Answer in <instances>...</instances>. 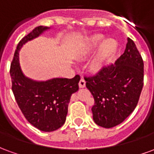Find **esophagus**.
I'll use <instances>...</instances> for the list:
<instances>
[{
	"label": "esophagus",
	"mask_w": 154,
	"mask_h": 154,
	"mask_svg": "<svg viewBox=\"0 0 154 154\" xmlns=\"http://www.w3.org/2000/svg\"><path fill=\"white\" fill-rule=\"evenodd\" d=\"M86 86V82L84 79H81L80 82H79V87L80 88H84Z\"/></svg>",
	"instance_id": "obj_1"
}]
</instances>
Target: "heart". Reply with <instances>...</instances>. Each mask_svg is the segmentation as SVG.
<instances>
[{"instance_id":"1","label":"heart","mask_w":154,"mask_h":154,"mask_svg":"<svg viewBox=\"0 0 154 154\" xmlns=\"http://www.w3.org/2000/svg\"><path fill=\"white\" fill-rule=\"evenodd\" d=\"M99 47L98 54L92 62V67L95 69H98L102 66L104 61L116 50V45L112 41H106V37L102 35H91L84 41L81 53L83 56H87L97 50Z\"/></svg>"}]
</instances>
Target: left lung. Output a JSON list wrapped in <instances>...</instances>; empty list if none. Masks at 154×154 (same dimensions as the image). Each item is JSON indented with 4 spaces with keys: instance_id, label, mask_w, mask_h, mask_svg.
<instances>
[{
    "instance_id": "1",
    "label": "left lung",
    "mask_w": 154,
    "mask_h": 154,
    "mask_svg": "<svg viewBox=\"0 0 154 154\" xmlns=\"http://www.w3.org/2000/svg\"><path fill=\"white\" fill-rule=\"evenodd\" d=\"M94 97V122L104 128L122 123L135 109L143 86V62L132 39L127 38L124 54L115 64L85 77Z\"/></svg>"
}]
</instances>
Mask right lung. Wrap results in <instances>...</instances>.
<instances>
[{
    "label": "right lung",
    "mask_w": 154,
    "mask_h": 154,
    "mask_svg": "<svg viewBox=\"0 0 154 154\" xmlns=\"http://www.w3.org/2000/svg\"><path fill=\"white\" fill-rule=\"evenodd\" d=\"M50 27L38 26L17 45L11 66L12 91L22 113L29 122L41 131L52 132L66 121L72 95L78 91L80 77L35 81L25 77L20 64V51L29 41L38 38Z\"/></svg>",
    "instance_id": "right-lung-1"
}]
</instances>
